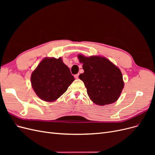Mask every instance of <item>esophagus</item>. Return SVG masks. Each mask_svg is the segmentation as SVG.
Segmentation results:
<instances>
[{
    "label": "esophagus",
    "mask_w": 155,
    "mask_h": 155,
    "mask_svg": "<svg viewBox=\"0 0 155 155\" xmlns=\"http://www.w3.org/2000/svg\"><path fill=\"white\" fill-rule=\"evenodd\" d=\"M79 74H76V75H75V76H74V77H75V78H76V79H78V78H79Z\"/></svg>",
    "instance_id": "esophagus-1"
}]
</instances>
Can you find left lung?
<instances>
[{
    "label": "left lung",
    "mask_w": 155,
    "mask_h": 155,
    "mask_svg": "<svg viewBox=\"0 0 155 155\" xmlns=\"http://www.w3.org/2000/svg\"><path fill=\"white\" fill-rule=\"evenodd\" d=\"M84 72L79 75L88 96L94 104L105 105L117 101L124 83L120 70L107 58L100 56L87 58L79 55Z\"/></svg>",
    "instance_id": "8db88e82"
}]
</instances>
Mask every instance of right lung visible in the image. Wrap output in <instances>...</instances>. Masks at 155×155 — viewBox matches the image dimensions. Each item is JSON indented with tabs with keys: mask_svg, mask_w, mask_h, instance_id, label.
I'll return each instance as SVG.
<instances>
[{
	"mask_svg": "<svg viewBox=\"0 0 155 155\" xmlns=\"http://www.w3.org/2000/svg\"><path fill=\"white\" fill-rule=\"evenodd\" d=\"M74 81L61 58H45L31 74L33 89L41 100L54 101L66 92Z\"/></svg>",
	"mask_w": 155,
	"mask_h": 155,
	"instance_id": "obj_1",
	"label": "right lung"
}]
</instances>
